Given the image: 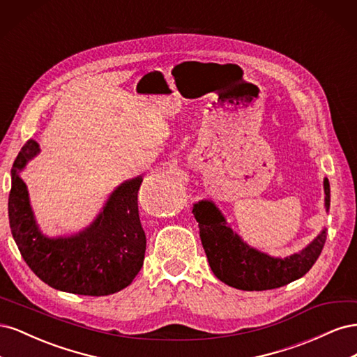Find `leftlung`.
<instances>
[{
	"instance_id": "1",
	"label": "left lung",
	"mask_w": 357,
	"mask_h": 357,
	"mask_svg": "<svg viewBox=\"0 0 357 357\" xmlns=\"http://www.w3.org/2000/svg\"><path fill=\"white\" fill-rule=\"evenodd\" d=\"M325 208L331 207L329 180H323ZM193 215L199 226L201 243L214 275L220 282L240 290H269L286 286L305 275L316 264L326 241V228L301 252L274 257L248 245L226 222L213 201L193 204Z\"/></svg>"
}]
</instances>
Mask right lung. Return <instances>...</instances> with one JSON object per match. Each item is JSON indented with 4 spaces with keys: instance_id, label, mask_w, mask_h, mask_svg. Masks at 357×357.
<instances>
[{
    "instance_id": "add662e5",
    "label": "right lung",
    "mask_w": 357,
    "mask_h": 357,
    "mask_svg": "<svg viewBox=\"0 0 357 357\" xmlns=\"http://www.w3.org/2000/svg\"><path fill=\"white\" fill-rule=\"evenodd\" d=\"M38 153L34 139L20 150L8 195L10 229L26 265L50 287L75 295L105 296L131 284L146 253V234L138 215L143 176L121 183L83 231L49 236L38 228L28 188L20 177Z\"/></svg>"
}]
</instances>
